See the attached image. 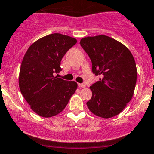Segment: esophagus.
<instances>
[{
    "instance_id": "1",
    "label": "esophagus",
    "mask_w": 154,
    "mask_h": 154,
    "mask_svg": "<svg viewBox=\"0 0 154 154\" xmlns=\"http://www.w3.org/2000/svg\"><path fill=\"white\" fill-rule=\"evenodd\" d=\"M78 85H79V87H80V88H85V85L83 83H79Z\"/></svg>"
}]
</instances>
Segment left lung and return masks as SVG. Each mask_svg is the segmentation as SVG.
I'll list each match as a JSON object with an SVG mask.
<instances>
[{"label":"left lung","instance_id":"1","mask_svg":"<svg viewBox=\"0 0 154 154\" xmlns=\"http://www.w3.org/2000/svg\"><path fill=\"white\" fill-rule=\"evenodd\" d=\"M80 46L89 56L92 72L100 80L90 86L92 97L86 105L91 112L108 119L122 112L135 89L137 70L130 50L106 35L86 37Z\"/></svg>","mask_w":154,"mask_h":154}]
</instances>
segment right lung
<instances>
[{
  "label": "right lung",
  "instance_id": "add662e5",
  "mask_svg": "<svg viewBox=\"0 0 154 154\" xmlns=\"http://www.w3.org/2000/svg\"><path fill=\"white\" fill-rule=\"evenodd\" d=\"M77 39L54 33L36 40L27 49L20 66L19 88L30 108L39 116L51 117L66 108L77 88L75 81L54 76L60 62Z\"/></svg>",
  "mask_w": 154,
  "mask_h": 154
}]
</instances>
